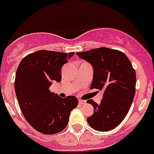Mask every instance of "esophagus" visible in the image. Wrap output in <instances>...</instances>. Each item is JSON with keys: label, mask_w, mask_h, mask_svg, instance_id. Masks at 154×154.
I'll use <instances>...</instances> for the list:
<instances>
[{"label": "esophagus", "mask_w": 154, "mask_h": 154, "mask_svg": "<svg viewBox=\"0 0 154 154\" xmlns=\"http://www.w3.org/2000/svg\"><path fill=\"white\" fill-rule=\"evenodd\" d=\"M79 103H80V104H85L86 103V101H84V100H79Z\"/></svg>", "instance_id": "obj_1"}]
</instances>
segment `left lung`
I'll list each match as a JSON object with an SVG mask.
<instances>
[{"label": "left lung", "mask_w": 154, "mask_h": 154, "mask_svg": "<svg viewBox=\"0 0 154 154\" xmlns=\"http://www.w3.org/2000/svg\"><path fill=\"white\" fill-rule=\"evenodd\" d=\"M77 55L92 66L91 89L104 92L99 104L92 99L87 101L94 108V114L87 118L88 124L97 131L112 130L122 122L134 99L136 73L131 63L124 52L107 47Z\"/></svg>", "instance_id": "1"}]
</instances>
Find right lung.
<instances>
[{"label": "right lung", "instance_id": "right-lung-1", "mask_svg": "<svg viewBox=\"0 0 154 154\" xmlns=\"http://www.w3.org/2000/svg\"><path fill=\"white\" fill-rule=\"evenodd\" d=\"M74 52L39 50L25 57L18 66L15 94L26 121L39 132L54 134L66 127L78 99L74 96L62 99L52 93L53 81L61 80V68Z\"/></svg>", "mask_w": 154, "mask_h": 154}]
</instances>
